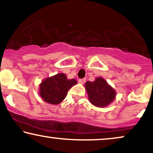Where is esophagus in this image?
<instances>
[{
	"label": "esophagus",
	"instance_id": "obj_1",
	"mask_svg": "<svg viewBox=\"0 0 153 153\" xmlns=\"http://www.w3.org/2000/svg\"><path fill=\"white\" fill-rule=\"evenodd\" d=\"M78 82H79V83H80V84H83V83L85 82V79H79Z\"/></svg>",
	"mask_w": 153,
	"mask_h": 153
}]
</instances>
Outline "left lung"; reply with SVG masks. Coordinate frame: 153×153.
<instances>
[{"mask_svg": "<svg viewBox=\"0 0 153 153\" xmlns=\"http://www.w3.org/2000/svg\"><path fill=\"white\" fill-rule=\"evenodd\" d=\"M85 88L90 102L97 107L103 108L108 106L116 96L115 89L102 77H97L92 82H85Z\"/></svg>", "mask_w": 153, "mask_h": 153, "instance_id": "left-lung-1", "label": "left lung"}]
</instances>
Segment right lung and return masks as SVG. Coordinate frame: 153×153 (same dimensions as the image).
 <instances>
[{"instance_id":"add662e5","label":"right lung","mask_w":153,"mask_h":153,"mask_svg":"<svg viewBox=\"0 0 153 153\" xmlns=\"http://www.w3.org/2000/svg\"><path fill=\"white\" fill-rule=\"evenodd\" d=\"M76 83V79H68L63 73H58L42 81L39 84V95L47 103L53 105L59 104L66 97L69 90Z\"/></svg>"}]
</instances>
